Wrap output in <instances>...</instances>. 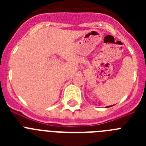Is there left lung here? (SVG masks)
Returning <instances> with one entry per match:
<instances>
[{"label": "left lung", "mask_w": 146, "mask_h": 146, "mask_svg": "<svg viewBox=\"0 0 146 146\" xmlns=\"http://www.w3.org/2000/svg\"><path fill=\"white\" fill-rule=\"evenodd\" d=\"M111 106H113V105H111ZM111 106H110V107H111ZM107 108H108V107H107Z\"/></svg>", "instance_id": "8db88e82"}]
</instances>
